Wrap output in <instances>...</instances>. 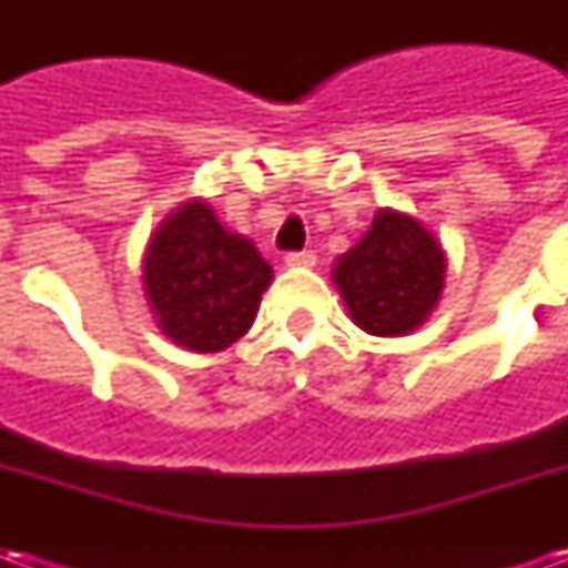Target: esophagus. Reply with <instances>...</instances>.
I'll list each match as a JSON object with an SVG mask.
<instances>
[{
    "instance_id": "34e87169",
    "label": "esophagus",
    "mask_w": 568,
    "mask_h": 568,
    "mask_svg": "<svg viewBox=\"0 0 568 568\" xmlns=\"http://www.w3.org/2000/svg\"><path fill=\"white\" fill-rule=\"evenodd\" d=\"M285 264H288V267H313V264H316V255H313L310 248L288 252V255H285Z\"/></svg>"
}]
</instances>
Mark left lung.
I'll return each mask as SVG.
<instances>
[{
  "label": "left lung",
  "mask_w": 568,
  "mask_h": 568,
  "mask_svg": "<svg viewBox=\"0 0 568 568\" xmlns=\"http://www.w3.org/2000/svg\"><path fill=\"white\" fill-rule=\"evenodd\" d=\"M444 267L438 240L417 219L381 210L362 243L341 255L334 283L362 332L402 337L438 304Z\"/></svg>",
  "instance_id": "1"
}]
</instances>
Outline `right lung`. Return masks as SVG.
I'll return each mask as SVG.
<instances>
[{"mask_svg":"<svg viewBox=\"0 0 568 568\" xmlns=\"http://www.w3.org/2000/svg\"><path fill=\"white\" fill-rule=\"evenodd\" d=\"M271 264L246 236L224 231L210 203H185L154 231L145 295L161 332L194 353H222L252 328Z\"/></svg>","mask_w":568,"mask_h":568,"instance_id":"obj_1","label":"right lung"}]
</instances>
